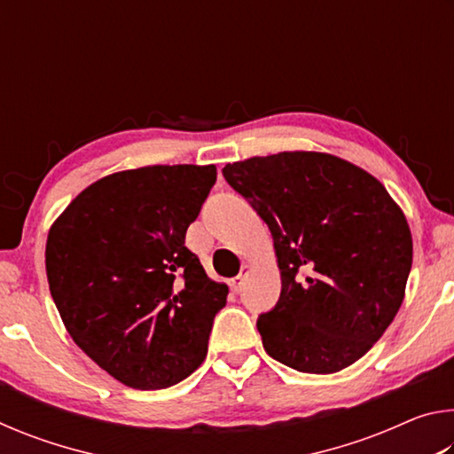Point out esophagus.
Here are the masks:
<instances>
[{
  "label": "esophagus",
  "mask_w": 454,
  "mask_h": 454,
  "mask_svg": "<svg viewBox=\"0 0 454 454\" xmlns=\"http://www.w3.org/2000/svg\"><path fill=\"white\" fill-rule=\"evenodd\" d=\"M246 274H248V266H242V272L236 276V278L230 280V290L234 292V294H238V292L242 290L244 286V280H246Z\"/></svg>",
  "instance_id": "esophagus-1"
}]
</instances>
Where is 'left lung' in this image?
I'll use <instances>...</instances> for the list:
<instances>
[{
	"instance_id": "8db88e82",
	"label": "left lung",
	"mask_w": 454,
	"mask_h": 454,
	"mask_svg": "<svg viewBox=\"0 0 454 454\" xmlns=\"http://www.w3.org/2000/svg\"><path fill=\"white\" fill-rule=\"evenodd\" d=\"M226 182L270 228L282 290L258 317L264 350L298 372L356 363L401 309L412 236L382 184L347 160L280 152L226 164Z\"/></svg>"
}]
</instances>
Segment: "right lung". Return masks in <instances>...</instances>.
<instances>
[{"label": "right lung", "mask_w": 454, "mask_h": 454, "mask_svg": "<svg viewBox=\"0 0 454 454\" xmlns=\"http://www.w3.org/2000/svg\"><path fill=\"white\" fill-rule=\"evenodd\" d=\"M216 166H145L72 200L45 244L50 292L74 342L137 390L168 388L204 363L228 286L186 248Z\"/></svg>", "instance_id": "obj_1"}]
</instances>
